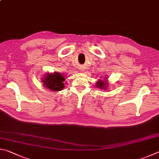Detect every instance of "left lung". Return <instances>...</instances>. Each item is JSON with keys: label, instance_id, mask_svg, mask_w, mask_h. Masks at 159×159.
Wrapping results in <instances>:
<instances>
[{"label": "left lung", "instance_id": "8db88e82", "mask_svg": "<svg viewBox=\"0 0 159 159\" xmlns=\"http://www.w3.org/2000/svg\"><path fill=\"white\" fill-rule=\"evenodd\" d=\"M97 87H101L102 89H106V83H104L103 82H101L99 81L98 82L96 83Z\"/></svg>", "mask_w": 159, "mask_h": 159}]
</instances>
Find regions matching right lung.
I'll use <instances>...</instances> for the list:
<instances>
[{
  "label": "right lung",
  "instance_id": "add662e5",
  "mask_svg": "<svg viewBox=\"0 0 159 159\" xmlns=\"http://www.w3.org/2000/svg\"><path fill=\"white\" fill-rule=\"evenodd\" d=\"M65 81V77L62 75L58 72L46 75V77L44 78L43 82L44 86L52 91H58L63 89L64 84L63 82Z\"/></svg>",
  "mask_w": 159,
  "mask_h": 159
}]
</instances>
